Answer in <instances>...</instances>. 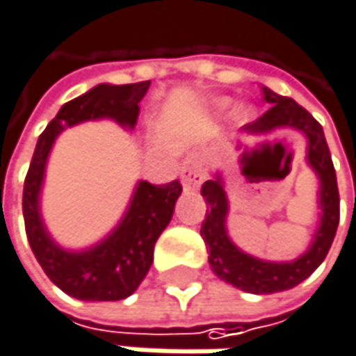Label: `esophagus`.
<instances>
[{"label": "esophagus", "mask_w": 356, "mask_h": 356, "mask_svg": "<svg viewBox=\"0 0 356 356\" xmlns=\"http://www.w3.org/2000/svg\"><path fill=\"white\" fill-rule=\"evenodd\" d=\"M206 161L202 159V154H189L185 161H183V167H181V181H183V187L187 191H193L202 185V181L206 179Z\"/></svg>", "instance_id": "obj_1"}]
</instances>
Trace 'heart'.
I'll use <instances>...</instances> for the list:
<instances>
[{
    "label": "heart",
    "instance_id": "1",
    "mask_svg": "<svg viewBox=\"0 0 356 356\" xmlns=\"http://www.w3.org/2000/svg\"><path fill=\"white\" fill-rule=\"evenodd\" d=\"M227 108H229V101H225V99H220V101H216L214 105H212V111L214 113H227ZM248 113L245 111H241V117H245Z\"/></svg>",
    "mask_w": 356,
    "mask_h": 356
}]
</instances>
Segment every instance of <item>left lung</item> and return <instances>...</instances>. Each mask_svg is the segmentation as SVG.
Segmentation results:
<instances>
[{
    "instance_id": "1",
    "label": "left lung",
    "mask_w": 356,
    "mask_h": 356,
    "mask_svg": "<svg viewBox=\"0 0 356 356\" xmlns=\"http://www.w3.org/2000/svg\"><path fill=\"white\" fill-rule=\"evenodd\" d=\"M261 92H264V101L272 107L249 125V134L268 136L276 129H293L305 138L307 144L305 161L320 181V189H318L320 220L309 248L299 257L291 261L261 259L237 248L229 237V229H227L229 195L225 189L222 173H216V177L208 179L202 185V195L208 204V210L200 235L210 251L208 255L210 268L220 280L253 295L289 291L301 284L305 278H309L327 255L340 220L336 171L332 165V156L321 125L293 99L280 97L266 86H261Z\"/></svg>"
}]
</instances>
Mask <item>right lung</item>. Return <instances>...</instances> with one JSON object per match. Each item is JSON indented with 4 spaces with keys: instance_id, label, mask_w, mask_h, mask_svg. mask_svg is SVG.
<instances>
[{
    "instance_id": "1",
    "label": "right lung",
    "mask_w": 356,
    "mask_h": 356,
    "mask_svg": "<svg viewBox=\"0 0 356 356\" xmlns=\"http://www.w3.org/2000/svg\"><path fill=\"white\" fill-rule=\"evenodd\" d=\"M148 88L150 82L99 84L59 108L36 142L22 195L26 237L51 282L80 301H119L140 286L150 270L156 239L173 218L181 183L152 185L138 181L125 214L105 239L86 249H65L49 235L40 214L47 161L65 127L111 119L125 129H134L140 115L138 105Z\"/></svg>"
}]
</instances>
